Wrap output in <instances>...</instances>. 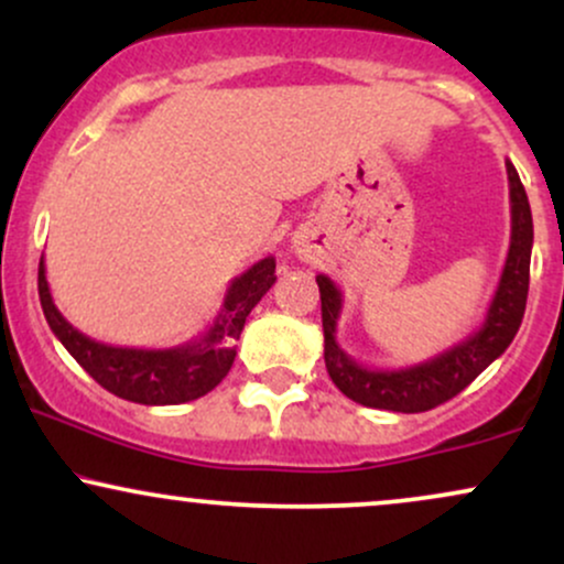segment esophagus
Segmentation results:
<instances>
[{
  "label": "esophagus",
  "instance_id": "34e87169",
  "mask_svg": "<svg viewBox=\"0 0 564 564\" xmlns=\"http://www.w3.org/2000/svg\"><path fill=\"white\" fill-rule=\"evenodd\" d=\"M294 246H296V254H300L302 260H313V254H315V246L313 243L304 241V238H302V241H296Z\"/></svg>",
  "mask_w": 564,
  "mask_h": 564
}]
</instances>
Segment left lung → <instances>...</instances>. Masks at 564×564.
Listing matches in <instances>:
<instances>
[{
  "label": "left lung",
  "mask_w": 564,
  "mask_h": 564,
  "mask_svg": "<svg viewBox=\"0 0 564 564\" xmlns=\"http://www.w3.org/2000/svg\"><path fill=\"white\" fill-rule=\"evenodd\" d=\"M507 177L511 236L496 294L488 304L482 326L464 341L435 355V358L403 368L360 366L336 341V326H339L345 296L328 275L315 278L321 289L323 358H326L328 377L349 400L368 408H381V411H430V408L456 398L511 345L514 334L520 332L522 315H525L530 249H533V215H530L525 187H522L520 174L511 166V161H507Z\"/></svg>",
  "instance_id": "1"
}]
</instances>
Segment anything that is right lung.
Here are the masks:
<instances>
[{
	"instance_id": "1",
	"label": "right lung",
	"mask_w": 564,
	"mask_h": 564,
	"mask_svg": "<svg viewBox=\"0 0 564 564\" xmlns=\"http://www.w3.org/2000/svg\"><path fill=\"white\" fill-rule=\"evenodd\" d=\"M275 283V257H264L230 281L215 323L198 339L166 349L113 347L89 339L63 318L50 294L44 257L39 260V302L44 318L74 360L116 398L142 405H177L204 398L228 377L236 341L254 304Z\"/></svg>"
}]
</instances>
